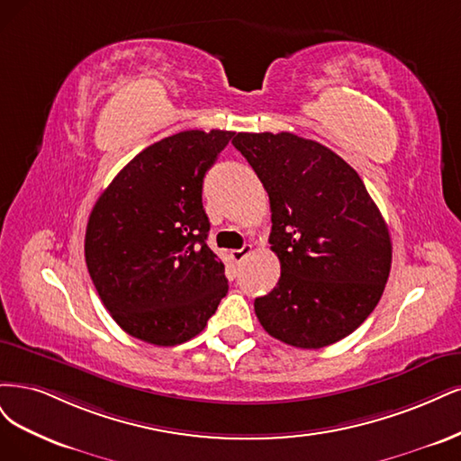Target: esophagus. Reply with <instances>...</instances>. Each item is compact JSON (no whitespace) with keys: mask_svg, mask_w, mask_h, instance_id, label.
Listing matches in <instances>:
<instances>
[{"mask_svg":"<svg viewBox=\"0 0 461 461\" xmlns=\"http://www.w3.org/2000/svg\"><path fill=\"white\" fill-rule=\"evenodd\" d=\"M250 252H252V245H243L241 249H235V250H231L230 255H231V258H233V262L240 264V262H243V260L250 255Z\"/></svg>","mask_w":461,"mask_h":461,"instance_id":"esophagus-1","label":"esophagus"}]
</instances>
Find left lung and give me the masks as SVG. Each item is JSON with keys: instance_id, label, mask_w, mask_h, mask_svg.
<instances>
[{"instance_id": "left-lung-1", "label": "left lung", "mask_w": 461, "mask_h": 461, "mask_svg": "<svg viewBox=\"0 0 461 461\" xmlns=\"http://www.w3.org/2000/svg\"><path fill=\"white\" fill-rule=\"evenodd\" d=\"M272 211L270 249L281 264L272 293L255 301L262 328L296 348H321L360 328L391 272L389 228L350 165L289 131H241Z\"/></svg>"}]
</instances>
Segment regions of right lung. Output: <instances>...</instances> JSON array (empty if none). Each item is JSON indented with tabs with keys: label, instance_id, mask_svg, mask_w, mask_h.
Wrapping results in <instances>:
<instances>
[{
	"label": "right lung",
	"instance_id": "add662e5",
	"mask_svg": "<svg viewBox=\"0 0 461 461\" xmlns=\"http://www.w3.org/2000/svg\"><path fill=\"white\" fill-rule=\"evenodd\" d=\"M233 131L187 130L147 147L101 193L86 228V264L113 320L145 343L199 335L228 293L206 245L203 180Z\"/></svg>",
	"mask_w": 461,
	"mask_h": 461
}]
</instances>
